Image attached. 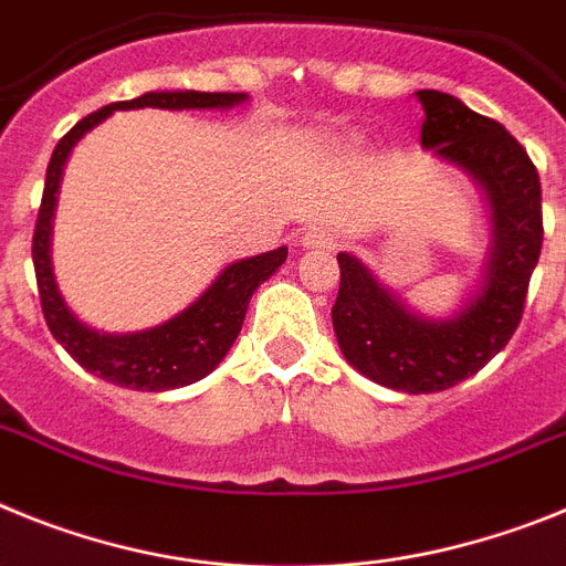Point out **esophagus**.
I'll use <instances>...</instances> for the list:
<instances>
[{"label":"esophagus","mask_w":566,"mask_h":566,"mask_svg":"<svg viewBox=\"0 0 566 566\" xmlns=\"http://www.w3.org/2000/svg\"><path fill=\"white\" fill-rule=\"evenodd\" d=\"M298 244L304 250H331L336 248V233L324 224H313V228H304L298 235Z\"/></svg>","instance_id":"34e87169"}]
</instances>
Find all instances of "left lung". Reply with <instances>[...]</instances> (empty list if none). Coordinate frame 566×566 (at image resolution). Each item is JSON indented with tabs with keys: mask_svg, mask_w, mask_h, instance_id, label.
I'll use <instances>...</instances> for the list:
<instances>
[{
	"mask_svg": "<svg viewBox=\"0 0 566 566\" xmlns=\"http://www.w3.org/2000/svg\"><path fill=\"white\" fill-rule=\"evenodd\" d=\"M421 147L464 170L490 210L481 279L450 316L436 318L373 276L361 259L338 253L342 284L333 331L361 376L399 392H439L475 376L513 338L542 253V181L527 150L504 125L450 93L419 91Z\"/></svg>",
	"mask_w": 566,
	"mask_h": 566,
	"instance_id": "left-lung-1",
	"label": "left lung"
}]
</instances>
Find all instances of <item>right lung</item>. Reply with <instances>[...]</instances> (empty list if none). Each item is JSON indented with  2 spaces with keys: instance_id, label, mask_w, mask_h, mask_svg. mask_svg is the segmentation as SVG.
<instances>
[{
  "instance_id": "obj_1",
  "label": "right lung",
  "mask_w": 566,
  "mask_h": 566,
  "mask_svg": "<svg viewBox=\"0 0 566 566\" xmlns=\"http://www.w3.org/2000/svg\"><path fill=\"white\" fill-rule=\"evenodd\" d=\"M248 102V93H201V91H150L130 102H113L102 111L91 113L59 139L45 176V193L39 208L36 233H33V268H36L42 313L56 338L73 361L93 376L111 385L130 390L161 392L188 387L219 367L235 336L242 331L250 296L262 282H268L287 259V248L268 250L230 262L228 268L208 284L196 302L174 318L136 333H102L85 324L67 307L59 293L51 262L53 213L56 196L65 174L67 156L78 139L111 116L113 111H139V107H161V111H230Z\"/></svg>"
}]
</instances>
